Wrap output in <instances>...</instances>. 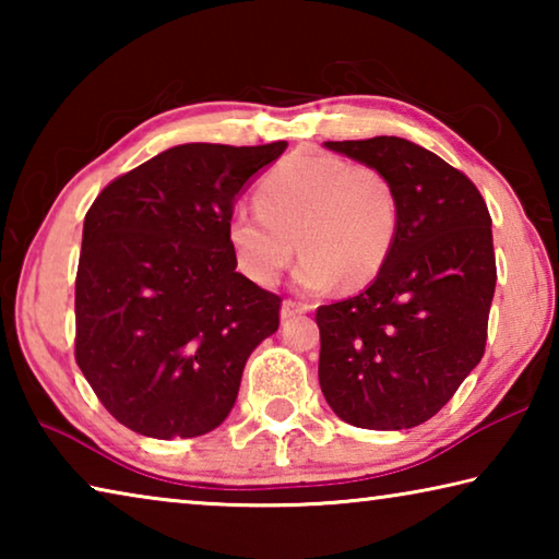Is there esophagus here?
<instances>
[{
	"label": "esophagus",
	"instance_id": "1",
	"mask_svg": "<svg viewBox=\"0 0 559 559\" xmlns=\"http://www.w3.org/2000/svg\"><path fill=\"white\" fill-rule=\"evenodd\" d=\"M308 310H310L308 302H300L296 298H286V300H283V306H281V318L288 320V318L298 316V313H308Z\"/></svg>",
	"mask_w": 559,
	"mask_h": 559
}]
</instances>
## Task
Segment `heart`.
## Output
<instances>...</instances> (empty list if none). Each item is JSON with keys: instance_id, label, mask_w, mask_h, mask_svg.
<instances>
[{"instance_id": "obj_1", "label": "heart", "mask_w": 559, "mask_h": 559, "mask_svg": "<svg viewBox=\"0 0 559 559\" xmlns=\"http://www.w3.org/2000/svg\"><path fill=\"white\" fill-rule=\"evenodd\" d=\"M257 210L234 212L226 224L239 269L273 286L298 249L296 281L310 290L337 278L347 288L370 283L390 259L402 214L380 167L330 155L283 159L259 182Z\"/></svg>"}]
</instances>
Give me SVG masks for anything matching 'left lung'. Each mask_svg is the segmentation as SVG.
Wrapping results in <instances>:
<instances>
[{
    "instance_id": "left-lung-1",
    "label": "left lung",
    "mask_w": 559,
    "mask_h": 559,
    "mask_svg": "<svg viewBox=\"0 0 559 559\" xmlns=\"http://www.w3.org/2000/svg\"><path fill=\"white\" fill-rule=\"evenodd\" d=\"M325 147L380 167L402 214L390 259L370 286L316 310L320 390L353 427H419L486 353L496 290L488 206L461 169L409 140L380 135Z\"/></svg>"
}]
</instances>
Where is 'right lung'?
Wrapping results in <instances>:
<instances>
[{"mask_svg": "<svg viewBox=\"0 0 559 559\" xmlns=\"http://www.w3.org/2000/svg\"><path fill=\"white\" fill-rule=\"evenodd\" d=\"M286 145H177L91 204L75 362L122 427L192 439L231 412L246 359L278 330L281 296L236 273L226 224L246 179Z\"/></svg>", "mask_w": 559, "mask_h": 559, "instance_id": "obj_1", "label": "right lung"}]
</instances>
